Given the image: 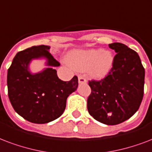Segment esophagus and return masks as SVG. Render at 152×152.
I'll use <instances>...</instances> for the list:
<instances>
[{"mask_svg": "<svg viewBox=\"0 0 152 152\" xmlns=\"http://www.w3.org/2000/svg\"><path fill=\"white\" fill-rule=\"evenodd\" d=\"M78 81L80 84H86L87 83L86 78L82 75H79L78 76Z\"/></svg>", "mask_w": 152, "mask_h": 152, "instance_id": "1", "label": "esophagus"}]
</instances>
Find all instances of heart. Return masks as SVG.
I'll return each mask as SVG.
<instances>
[{
    "instance_id": "obj_1",
    "label": "heart",
    "mask_w": 152,
    "mask_h": 152,
    "mask_svg": "<svg viewBox=\"0 0 152 152\" xmlns=\"http://www.w3.org/2000/svg\"><path fill=\"white\" fill-rule=\"evenodd\" d=\"M113 61L112 53L99 48L76 51L68 57V61L73 68L78 70L88 69L90 75L95 78L106 76L112 68Z\"/></svg>"
}]
</instances>
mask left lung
Returning a JSON list of instances; mask_svg holds the SVG:
<instances>
[{
  "label": "left lung",
  "mask_w": 152,
  "mask_h": 152,
  "mask_svg": "<svg viewBox=\"0 0 152 152\" xmlns=\"http://www.w3.org/2000/svg\"><path fill=\"white\" fill-rule=\"evenodd\" d=\"M116 53L113 65L100 80L88 81V111L107 125L124 122L137 112L143 97L145 70L135 51L121 43L108 45Z\"/></svg>",
  "instance_id": "1"
}]
</instances>
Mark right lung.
Instances as JSON below:
<instances>
[{"instance_id":"right-lung-1","label":"right lung","mask_w":152,"mask_h":152,"mask_svg":"<svg viewBox=\"0 0 152 152\" xmlns=\"http://www.w3.org/2000/svg\"><path fill=\"white\" fill-rule=\"evenodd\" d=\"M49 48L39 45L20 51L8 69V95L12 106L17 114L34 124H46L60 117L67 98L78 86L77 76L70 81L61 80L53 68L34 75L28 72V64L35 58L45 57L48 66L60 65Z\"/></svg>"}]
</instances>
